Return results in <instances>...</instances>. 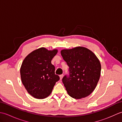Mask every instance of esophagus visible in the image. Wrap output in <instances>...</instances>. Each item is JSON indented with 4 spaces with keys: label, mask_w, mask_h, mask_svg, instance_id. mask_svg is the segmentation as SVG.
<instances>
[{
    "label": "esophagus",
    "mask_w": 122,
    "mask_h": 122,
    "mask_svg": "<svg viewBox=\"0 0 122 122\" xmlns=\"http://www.w3.org/2000/svg\"><path fill=\"white\" fill-rule=\"evenodd\" d=\"M63 76V74L60 75V80H62V79Z\"/></svg>",
    "instance_id": "esophagus-1"
}]
</instances>
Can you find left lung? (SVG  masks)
Listing matches in <instances>:
<instances>
[{
    "instance_id": "1",
    "label": "left lung",
    "mask_w": 122,
    "mask_h": 122,
    "mask_svg": "<svg viewBox=\"0 0 122 122\" xmlns=\"http://www.w3.org/2000/svg\"><path fill=\"white\" fill-rule=\"evenodd\" d=\"M61 54L69 67V76L66 75L62 79L68 94L76 99L89 96L100 77L101 66L97 56L82 46L62 50Z\"/></svg>"
}]
</instances>
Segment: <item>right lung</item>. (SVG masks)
<instances>
[{
  "instance_id": "1",
  "label": "right lung",
  "mask_w": 122,
  "mask_h": 122,
  "mask_svg": "<svg viewBox=\"0 0 122 122\" xmlns=\"http://www.w3.org/2000/svg\"><path fill=\"white\" fill-rule=\"evenodd\" d=\"M57 52L56 49L49 51L41 48L28 54L22 62L20 68L22 83L35 98L43 99L48 97L60 79L51 63Z\"/></svg>"
}]
</instances>
